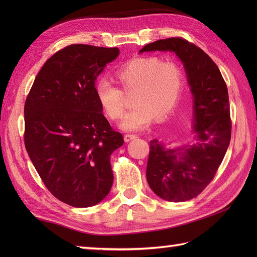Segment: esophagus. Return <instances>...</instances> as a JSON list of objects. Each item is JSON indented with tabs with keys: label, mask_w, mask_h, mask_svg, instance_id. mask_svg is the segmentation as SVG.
<instances>
[{
	"label": "esophagus",
	"mask_w": 257,
	"mask_h": 257,
	"mask_svg": "<svg viewBox=\"0 0 257 257\" xmlns=\"http://www.w3.org/2000/svg\"><path fill=\"white\" fill-rule=\"evenodd\" d=\"M136 138H138L137 135H124V141L125 143H128V141H132Z\"/></svg>",
	"instance_id": "1"
}]
</instances>
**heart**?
Here are the masks:
<instances>
[{"label": "heart", "instance_id": "obj_1", "mask_svg": "<svg viewBox=\"0 0 257 257\" xmlns=\"http://www.w3.org/2000/svg\"><path fill=\"white\" fill-rule=\"evenodd\" d=\"M117 78L124 92L135 91V108L125 114L120 124L125 132L144 130L155 117L162 120L170 116L181 102L185 89V74L181 65L158 56L132 59L120 67ZM95 94L109 119L122 118L125 97L116 84L107 78L97 79Z\"/></svg>", "mask_w": 257, "mask_h": 257}]
</instances>
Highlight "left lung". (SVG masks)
I'll return each mask as SVG.
<instances>
[{"instance_id":"left-lung-1","label":"left lung","mask_w":257,"mask_h":257,"mask_svg":"<svg viewBox=\"0 0 257 257\" xmlns=\"http://www.w3.org/2000/svg\"><path fill=\"white\" fill-rule=\"evenodd\" d=\"M171 51L181 59L194 99L193 146L166 148L150 141L147 163L149 187L161 199L183 202L198 196L215 177L231 140L227 87L219 67L200 47L181 37L159 40L143 52Z\"/></svg>"}]
</instances>
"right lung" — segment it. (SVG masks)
<instances>
[{
  "label": "right lung",
  "instance_id": "right-lung-1",
  "mask_svg": "<svg viewBox=\"0 0 257 257\" xmlns=\"http://www.w3.org/2000/svg\"><path fill=\"white\" fill-rule=\"evenodd\" d=\"M117 47L72 44L48 58L24 106V144L38 176L59 201L92 206L113 182L112 152L123 145L102 114L95 83Z\"/></svg>",
  "mask_w": 257,
  "mask_h": 257
}]
</instances>
